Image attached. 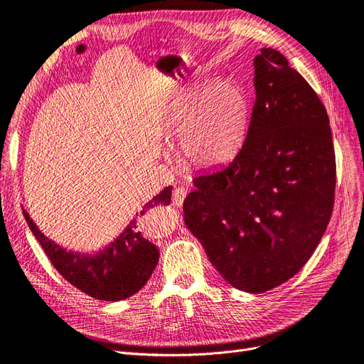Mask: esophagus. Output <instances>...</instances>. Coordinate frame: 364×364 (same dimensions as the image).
<instances>
[{"mask_svg": "<svg viewBox=\"0 0 364 364\" xmlns=\"http://www.w3.org/2000/svg\"><path fill=\"white\" fill-rule=\"evenodd\" d=\"M186 195H187V191L184 189V187H177V189H173V192H172V203H173V205L180 207L183 204Z\"/></svg>", "mask_w": 364, "mask_h": 364, "instance_id": "1", "label": "esophagus"}]
</instances>
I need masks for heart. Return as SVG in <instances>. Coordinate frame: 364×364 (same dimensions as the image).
Here are the masks:
<instances>
[{
  "instance_id": "b5f03b06",
  "label": "heart",
  "mask_w": 364,
  "mask_h": 364,
  "mask_svg": "<svg viewBox=\"0 0 364 364\" xmlns=\"http://www.w3.org/2000/svg\"><path fill=\"white\" fill-rule=\"evenodd\" d=\"M249 118L247 94L234 80H216L187 94L172 114V129L183 133V160L199 169L231 161L246 141Z\"/></svg>"
}]
</instances>
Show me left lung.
Returning a JSON list of instances; mask_svg holds the SVG:
<instances>
[{
  "label": "left lung",
  "instance_id": "obj_1",
  "mask_svg": "<svg viewBox=\"0 0 364 364\" xmlns=\"http://www.w3.org/2000/svg\"><path fill=\"white\" fill-rule=\"evenodd\" d=\"M246 141L230 165L193 178L184 222L237 289L262 294L297 274L334 205L336 156L326 106L272 48L255 58Z\"/></svg>",
  "mask_w": 364,
  "mask_h": 364
}]
</instances>
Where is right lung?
Segmentation results:
<instances>
[{
  "instance_id": "right-lung-1",
  "label": "right lung",
  "mask_w": 364,
  "mask_h": 364,
  "mask_svg": "<svg viewBox=\"0 0 364 364\" xmlns=\"http://www.w3.org/2000/svg\"><path fill=\"white\" fill-rule=\"evenodd\" d=\"M172 187H166L148 203L141 214L157 205L171 204ZM31 232L45 250L50 264L70 285L103 301L124 300L136 294L150 279L159 261V250L145 240L134 220L114 243L96 257L65 252L37 230L30 214L22 208Z\"/></svg>"
}]
</instances>
